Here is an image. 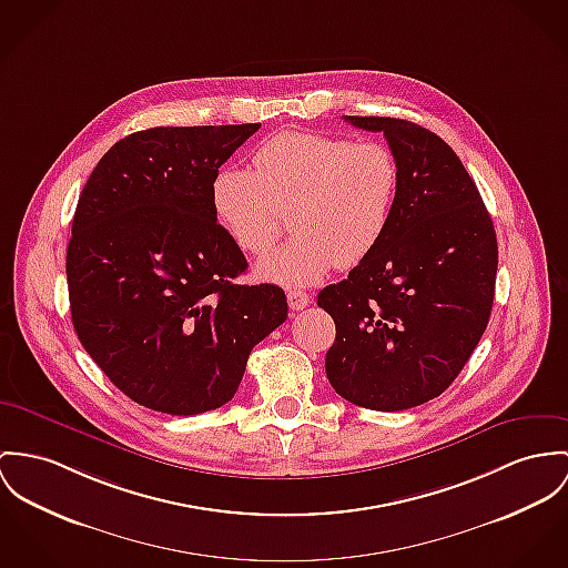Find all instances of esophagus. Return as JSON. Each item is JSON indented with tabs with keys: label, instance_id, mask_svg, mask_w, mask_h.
Returning a JSON list of instances; mask_svg holds the SVG:
<instances>
[{
	"label": "esophagus",
	"instance_id": "34e87169",
	"mask_svg": "<svg viewBox=\"0 0 568 568\" xmlns=\"http://www.w3.org/2000/svg\"><path fill=\"white\" fill-rule=\"evenodd\" d=\"M287 303H290V308H292V311H303L305 306L311 305V298H308V294H306V292L292 290V292H287Z\"/></svg>",
	"mask_w": 568,
	"mask_h": 568
}]
</instances>
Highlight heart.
<instances>
[{
    "instance_id": "1",
    "label": "heart",
    "mask_w": 568,
    "mask_h": 568,
    "mask_svg": "<svg viewBox=\"0 0 568 568\" xmlns=\"http://www.w3.org/2000/svg\"><path fill=\"white\" fill-rule=\"evenodd\" d=\"M253 166L220 171L212 205L235 246L253 255L278 237L287 216L294 237L257 263L265 283L303 287L333 265L352 267L392 224L399 169L381 142L285 131L260 146Z\"/></svg>"
}]
</instances>
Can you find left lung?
Masks as SVG:
<instances>
[{
	"label": "left lung",
	"instance_id": "left-lung-1",
	"mask_svg": "<svg viewBox=\"0 0 568 568\" xmlns=\"http://www.w3.org/2000/svg\"><path fill=\"white\" fill-rule=\"evenodd\" d=\"M344 119L385 133L399 187L376 251L317 294L337 328L326 376L356 406L404 410L445 392L478 346L497 237L474 179L437 133L402 119Z\"/></svg>",
	"mask_w": 568,
	"mask_h": 568
}]
</instances>
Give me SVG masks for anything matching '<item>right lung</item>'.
Listing matches in <instances>:
<instances>
[{"label": "right lung", "mask_w": 568, "mask_h": 568, "mask_svg": "<svg viewBox=\"0 0 568 568\" xmlns=\"http://www.w3.org/2000/svg\"><path fill=\"white\" fill-rule=\"evenodd\" d=\"M262 123L153 128L119 140L80 194L67 281L75 333L130 399L169 415L226 404L251 349L287 320L276 285L216 222L212 183Z\"/></svg>", "instance_id": "obj_1"}]
</instances>
